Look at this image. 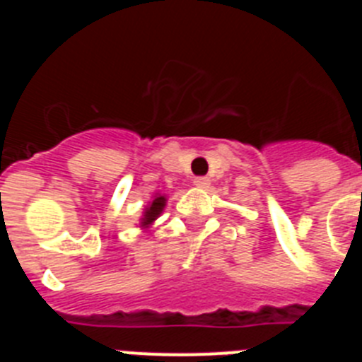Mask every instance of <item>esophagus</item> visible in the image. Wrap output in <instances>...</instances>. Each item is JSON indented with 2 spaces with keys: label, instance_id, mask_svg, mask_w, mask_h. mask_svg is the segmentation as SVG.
Returning a JSON list of instances; mask_svg holds the SVG:
<instances>
[{
  "label": "esophagus",
  "instance_id": "34e87169",
  "mask_svg": "<svg viewBox=\"0 0 362 362\" xmlns=\"http://www.w3.org/2000/svg\"><path fill=\"white\" fill-rule=\"evenodd\" d=\"M194 185H196L197 188H206L210 185V179L209 177H196L194 179Z\"/></svg>",
  "mask_w": 362,
  "mask_h": 362
}]
</instances>
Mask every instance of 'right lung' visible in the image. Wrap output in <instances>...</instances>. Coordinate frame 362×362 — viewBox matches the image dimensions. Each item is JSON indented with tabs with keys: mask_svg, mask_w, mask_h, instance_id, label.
<instances>
[{
	"mask_svg": "<svg viewBox=\"0 0 362 362\" xmlns=\"http://www.w3.org/2000/svg\"><path fill=\"white\" fill-rule=\"evenodd\" d=\"M165 203H166V197L161 196V194H156L152 199V203H150L148 209H145V212H143V217H141V226L143 228H148L150 225H152L153 221L158 219L159 214L163 212V209H165Z\"/></svg>",
	"mask_w": 362,
	"mask_h": 362,
	"instance_id": "add662e5",
	"label": "right lung"
}]
</instances>
